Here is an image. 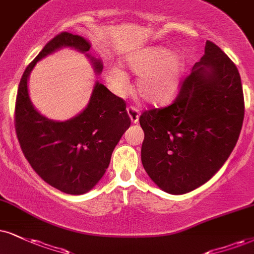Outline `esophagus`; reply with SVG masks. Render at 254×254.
Listing matches in <instances>:
<instances>
[{"instance_id":"obj_1","label":"esophagus","mask_w":254,"mask_h":254,"mask_svg":"<svg viewBox=\"0 0 254 254\" xmlns=\"http://www.w3.org/2000/svg\"><path fill=\"white\" fill-rule=\"evenodd\" d=\"M127 113L128 115H129V119L130 121L133 122V124H136L137 121H139V109L136 107H134V106H129V107H127Z\"/></svg>"}]
</instances>
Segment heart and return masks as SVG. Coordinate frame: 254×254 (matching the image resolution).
Returning a JSON list of instances; mask_svg holds the SVG:
<instances>
[{
	"label": "heart",
	"mask_w": 254,
	"mask_h": 254,
	"mask_svg": "<svg viewBox=\"0 0 254 254\" xmlns=\"http://www.w3.org/2000/svg\"><path fill=\"white\" fill-rule=\"evenodd\" d=\"M130 71L139 75L136 87L139 95L152 105H165L179 93L183 81L185 62L178 52H170L166 47H147L126 58ZM106 79L113 92L124 95L129 88L126 71L119 65H111Z\"/></svg>",
	"instance_id": "1"
}]
</instances>
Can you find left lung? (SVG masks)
Here are the masks:
<instances>
[{"label":"left lung","instance_id":"8db88e82","mask_svg":"<svg viewBox=\"0 0 254 254\" xmlns=\"http://www.w3.org/2000/svg\"><path fill=\"white\" fill-rule=\"evenodd\" d=\"M239 71L207 41L172 105L143 112V168L156 186L185 194L211 179L232 153L244 121Z\"/></svg>","mask_w":254,"mask_h":254}]
</instances>
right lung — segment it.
Returning <instances> with one entry per match:
<instances>
[{
    "label": "right lung",
    "mask_w": 254,
    "mask_h": 254,
    "mask_svg": "<svg viewBox=\"0 0 254 254\" xmlns=\"http://www.w3.org/2000/svg\"><path fill=\"white\" fill-rule=\"evenodd\" d=\"M84 53L94 70L102 71V62L88 54L90 43L80 35H56L30 62L18 84L15 105V128L22 152L33 170L61 192L87 193L99 183L111 162L112 153L130 126L126 103L96 81L87 107L76 117L54 121L36 111L28 93L30 71L41 59L59 49Z\"/></svg>",
    "instance_id": "obj_1"
}]
</instances>
